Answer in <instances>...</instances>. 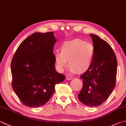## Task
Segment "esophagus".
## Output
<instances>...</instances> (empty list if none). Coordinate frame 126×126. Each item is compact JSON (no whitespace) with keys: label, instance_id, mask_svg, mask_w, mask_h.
Returning a JSON list of instances; mask_svg holds the SVG:
<instances>
[{"label":"esophagus","instance_id":"obj_1","mask_svg":"<svg viewBox=\"0 0 126 126\" xmlns=\"http://www.w3.org/2000/svg\"><path fill=\"white\" fill-rule=\"evenodd\" d=\"M66 78H67V80H72V79H73V78L72 77H71V76H67Z\"/></svg>","mask_w":126,"mask_h":126}]
</instances>
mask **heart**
I'll use <instances>...</instances> for the list:
<instances>
[{
	"mask_svg": "<svg viewBox=\"0 0 126 126\" xmlns=\"http://www.w3.org/2000/svg\"><path fill=\"white\" fill-rule=\"evenodd\" d=\"M61 52L57 51L54 57L58 69L62 70L67 66L72 73H83L90 69L94 58V48L92 45L79 39L64 42Z\"/></svg>",
	"mask_w": 126,
	"mask_h": 126,
	"instance_id": "b5f03b06",
	"label": "heart"
}]
</instances>
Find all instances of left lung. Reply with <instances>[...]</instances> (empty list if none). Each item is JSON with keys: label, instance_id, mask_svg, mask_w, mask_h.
Masks as SVG:
<instances>
[{"label": "left lung", "instance_id": "1", "mask_svg": "<svg viewBox=\"0 0 126 126\" xmlns=\"http://www.w3.org/2000/svg\"><path fill=\"white\" fill-rule=\"evenodd\" d=\"M95 54L90 69L81 75L83 86L78 98L89 106L101 105L108 99L115 86L117 62L108 43L99 36L90 34Z\"/></svg>", "mask_w": 126, "mask_h": 126}]
</instances>
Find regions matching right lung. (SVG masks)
Masks as SVG:
<instances>
[{
	"instance_id": "add662e5",
	"label": "right lung",
	"mask_w": 126,
	"mask_h": 126,
	"mask_svg": "<svg viewBox=\"0 0 126 126\" xmlns=\"http://www.w3.org/2000/svg\"><path fill=\"white\" fill-rule=\"evenodd\" d=\"M53 32H35L19 45L11 63L12 87L24 105L31 107L45 105L57 84L65 79L55 69Z\"/></svg>"
}]
</instances>
